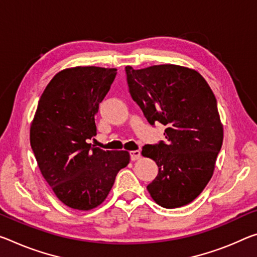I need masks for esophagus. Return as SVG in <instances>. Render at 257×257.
<instances>
[{
	"mask_svg": "<svg viewBox=\"0 0 257 257\" xmlns=\"http://www.w3.org/2000/svg\"><path fill=\"white\" fill-rule=\"evenodd\" d=\"M130 158H132L133 161L138 160V159L141 158V151H140V150L132 151V152H130Z\"/></svg>",
	"mask_w": 257,
	"mask_h": 257,
	"instance_id": "obj_1",
	"label": "esophagus"
}]
</instances>
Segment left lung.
Segmentation results:
<instances>
[{"mask_svg":"<svg viewBox=\"0 0 257 257\" xmlns=\"http://www.w3.org/2000/svg\"><path fill=\"white\" fill-rule=\"evenodd\" d=\"M125 73L130 95L150 124L166 125V143L142 150L159 168L149 193L165 208L185 206L208 184L222 148L223 125L214 92L200 73L178 65L125 66Z\"/></svg>","mask_w":257,"mask_h":257,"instance_id":"left-lung-1","label":"left lung"}]
</instances>
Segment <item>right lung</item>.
Wrapping results in <instances>:
<instances>
[{"label": "right lung", "instance_id": "add662e5", "mask_svg": "<svg viewBox=\"0 0 257 257\" xmlns=\"http://www.w3.org/2000/svg\"><path fill=\"white\" fill-rule=\"evenodd\" d=\"M116 68L77 66L52 77L39 100L30 130L31 146L41 174L64 205L90 210L103 202L127 151H104L89 143L95 119Z\"/></svg>", "mask_w": 257, "mask_h": 257}]
</instances>
